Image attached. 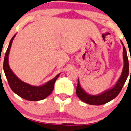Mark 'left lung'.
Masks as SVG:
<instances>
[{"instance_id": "obj_1", "label": "left lung", "mask_w": 131, "mask_h": 131, "mask_svg": "<svg viewBox=\"0 0 131 131\" xmlns=\"http://www.w3.org/2000/svg\"><path fill=\"white\" fill-rule=\"evenodd\" d=\"M121 42L123 48V56L124 66L123 71H122V73L120 76L119 79H118V81H116L115 85L112 86L111 88H110V89L106 90V91H105L103 93H100V94L93 95V94H89L82 89V86H81L80 82H79V79H78V84L77 86L76 93H77V95L78 97L82 101L91 105H101L112 101L119 94L124 84L127 81V79L128 76V71H129L127 50H126V49H125L123 42Z\"/></svg>"}]
</instances>
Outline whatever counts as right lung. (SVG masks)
<instances>
[{
  "label": "right lung",
  "instance_id": "1",
  "mask_svg": "<svg viewBox=\"0 0 131 131\" xmlns=\"http://www.w3.org/2000/svg\"><path fill=\"white\" fill-rule=\"evenodd\" d=\"M16 34H15L13 36L10 41L6 54L4 56V63H3V69H4V74L6 76L8 84L14 93H16L17 95L24 99L31 101H38L45 99L52 92L56 80L59 77L60 73L57 74L55 77H54L50 81H48L40 86L30 85L18 79L17 76L10 69L9 64H8V56H9L10 50L11 48L13 40L16 37Z\"/></svg>",
  "mask_w": 131,
  "mask_h": 131
}]
</instances>
